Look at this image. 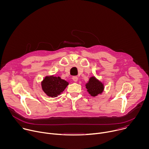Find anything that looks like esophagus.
<instances>
[{"mask_svg": "<svg viewBox=\"0 0 149 149\" xmlns=\"http://www.w3.org/2000/svg\"><path fill=\"white\" fill-rule=\"evenodd\" d=\"M78 77H77V76H74V77H72V80H73L74 81H75V82H77V81H78Z\"/></svg>", "mask_w": 149, "mask_h": 149, "instance_id": "1", "label": "esophagus"}]
</instances>
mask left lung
<instances>
[{"instance_id":"left-lung-1","label":"left lung","mask_w":149,"mask_h":149,"mask_svg":"<svg viewBox=\"0 0 149 149\" xmlns=\"http://www.w3.org/2000/svg\"><path fill=\"white\" fill-rule=\"evenodd\" d=\"M86 88L89 94L94 97L103 91L104 85L95 77H91L88 82L86 84Z\"/></svg>"}]
</instances>
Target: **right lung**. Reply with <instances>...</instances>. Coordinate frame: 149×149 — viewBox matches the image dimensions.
Listing matches in <instances>:
<instances>
[{
  "mask_svg": "<svg viewBox=\"0 0 149 149\" xmlns=\"http://www.w3.org/2000/svg\"><path fill=\"white\" fill-rule=\"evenodd\" d=\"M68 85V82L60 77H46L42 82V88L44 91L51 97L59 95Z\"/></svg>",
  "mask_w": 149,
  "mask_h": 149,
  "instance_id": "1",
  "label": "right lung"
}]
</instances>
